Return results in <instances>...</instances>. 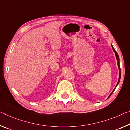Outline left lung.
Segmentation results:
<instances>
[{
	"label": "left lung",
	"mask_w": 130,
	"mask_h": 130,
	"mask_svg": "<svg viewBox=\"0 0 130 130\" xmlns=\"http://www.w3.org/2000/svg\"><path fill=\"white\" fill-rule=\"evenodd\" d=\"M111 46H112V49H113V52H114V53H115V56H116V60H117V61H118V69H119V80H118V83H117V84H116V87H115V88H114V89L113 90V91L112 92V93L109 94V97L108 98H109L110 96H111V94H112V93L113 92H114V91H115V89H116V87H117V85H118V84L119 83V81H120V77H121V70H120V62H119V56H118V54L117 53V52H116V51H115V49H114L113 48V46H112V45L111 44Z\"/></svg>",
	"instance_id": "1"
}]
</instances>
